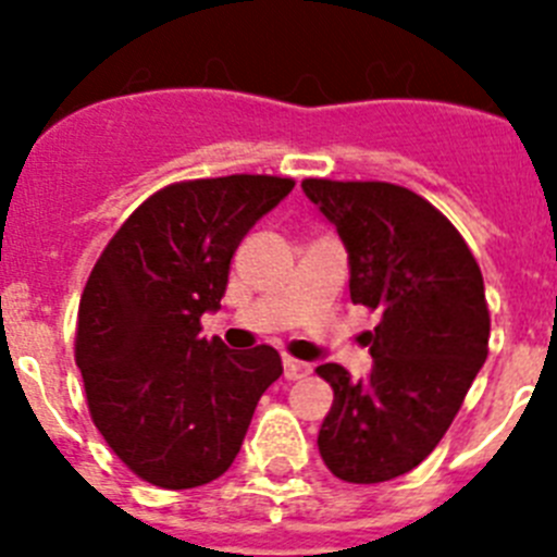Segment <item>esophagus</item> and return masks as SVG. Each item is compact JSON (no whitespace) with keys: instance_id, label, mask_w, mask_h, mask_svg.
<instances>
[{"instance_id":"esophagus-1","label":"esophagus","mask_w":557,"mask_h":557,"mask_svg":"<svg viewBox=\"0 0 557 557\" xmlns=\"http://www.w3.org/2000/svg\"><path fill=\"white\" fill-rule=\"evenodd\" d=\"M312 371V366L309 362H301V359H284V376L289 379V382H295V379H304L307 373Z\"/></svg>"}]
</instances>
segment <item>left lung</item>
I'll return each mask as SVG.
<instances>
[{
	"instance_id": "1",
	"label": "left lung",
	"mask_w": 557,
	"mask_h": 557,
	"mask_svg": "<svg viewBox=\"0 0 557 557\" xmlns=\"http://www.w3.org/2000/svg\"><path fill=\"white\" fill-rule=\"evenodd\" d=\"M301 189L346 245L351 301L379 312L362 334L366 379L318 368L334 387L318 449L339 480L387 482L441 444L488 357L485 284L455 225L416 191L323 178Z\"/></svg>"
}]
</instances>
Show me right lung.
<instances>
[{"label": "right lung", "mask_w": 557, "mask_h": 557, "mask_svg": "<svg viewBox=\"0 0 557 557\" xmlns=\"http://www.w3.org/2000/svg\"><path fill=\"white\" fill-rule=\"evenodd\" d=\"M289 178L228 175L147 198L88 275L75 359L88 410L133 474L181 491L231 469L262 393L282 376L270 346L231 351L200 337L231 256L293 191Z\"/></svg>", "instance_id": "add662e5"}]
</instances>
